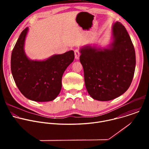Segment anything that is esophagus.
<instances>
[{
  "label": "esophagus",
  "instance_id": "34e87169",
  "mask_svg": "<svg viewBox=\"0 0 149 149\" xmlns=\"http://www.w3.org/2000/svg\"><path fill=\"white\" fill-rule=\"evenodd\" d=\"M74 54H75V58L76 59H79V56H80V52L78 49H75L74 51Z\"/></svg>",
  "mask_w": 149,
  "mask_h": 149
}]
</instances>
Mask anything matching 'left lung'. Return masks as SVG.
I'll use <instances>...</instances> for the list:
<instances>
[{"mask_svg":"<svg viewBox=\"0 0 149 149\" xmlns=\"http://www.w3.org/2000/svg\"><path fill=\"white\" fill-rule=\"evenodd\" d=\"M111 39L105 48L87 45L79 49L87 90L98 101H110L124 94L134 74V48L126 29L119 22L112 26Z\"/></svg>","mask_w":149,"mask_h":149,"instance_id":"left-lung-1","label":"left lung"}]
</instances>
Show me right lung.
I'll return each instance as SVG.
<instances>
[{
  "instance_id": "obj_1",
  "label": "right lung",
  "mask_w": 149,
  "mask_h": 149,
  "mask_svg": "<svg viewBox=\"0 0 149 149\" xmlns=\"http://www.w3.org/2000/svg\"><path fill=\"white\" fill-rule=\"evenodd\" d=\"M28 27L21 32L11 55V71L18 89L26 98L38 102L55 99L62 88V75L74 59V52L54 55L43 61L26 56L25 41Z\"/></svg>"
}]
</instances>
